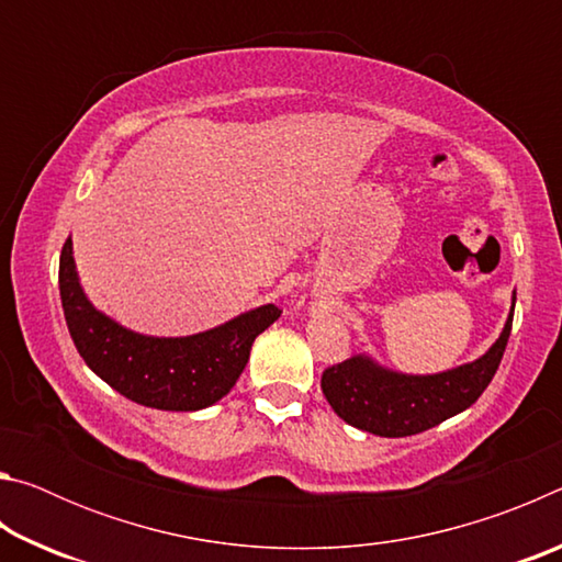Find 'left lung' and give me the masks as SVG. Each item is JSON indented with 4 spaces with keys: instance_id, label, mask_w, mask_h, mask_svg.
I'll list each match as a JSON object with an SVG mask.
<instances>
[{
    "instance_id": "1",
    "label": "left lung",
    "mask_w": 562,
    "mask_h": 562,
    "mask_svg": "<svg viewBox=\"0 0 562 562\" xmlns=\"http://www.w3.org/2000/svg\"><path fill=\"white\" fill-rule=\"evenodd\" d=\"M513 310L496 345L471 364L431 376H408L376 367L367 357H351L322 372V392L337 416L361 431L398 439L434 429L486 392L508 345Z\"/></svg>"
}]
</instances>
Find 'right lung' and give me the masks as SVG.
<instances>
[{"mask_svg": "<svg viewBox=\"0 0 562 562\" xmlns=\"http://www.w3.org/2000/svg\"><path fill=\"white\" fill-rule=\"evenodd\" d=\"M59 292L66 327L91 372L131 402L164 412H198L223 398L243 374L255 337L282 315L274 304H262L193 337L136 335L87 300L71 237L61 247Z\"/></svg>", "mask_w": 562, "mask_h": 562, "instance_id": "add662e5", "label": "right lung"}]
</instances>
